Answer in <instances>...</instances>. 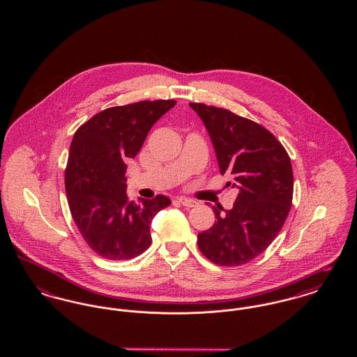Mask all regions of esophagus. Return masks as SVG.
Returning <instances> with one entry per match:
<instances>
[{"instance_id": "34e87169", "label": "esophagus", "mask_w": 357, "mask_h": 357, "mask_svg": "<svg viewBox=\"0 0 357 357\" xmlns=\"http://www.w3.org/2000/svg\"><path fill=\"white\" fill-rule=\"evenodd\" d=\"M178 202L181 204H183V206H186V207H195L198 202L197 201H194V199H191V198H187V197H179L178 198Z\"/></svg>"}]
</instances>
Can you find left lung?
I'll use <instances>...</instances> for the list:
<instances>
[{"instance_id":"obj_1","label":"left lung","mask_w":357,"mask_h":357,"mask_svg":"<svg viewBox=\"0 0 357 357\" xmlns=\"http://www.w3.org/2000/svg\"><path fill=\"white\" fill-rule=\"evenodd\" d=\"M190 107L204 121L220 172L229 174L239 191L233 208L214 207L217 221L198 234V248L220 266L248 264L265 252L287 221L293 198L290 158L258 123L201 102Z\"/></svg>"}]
</instances>
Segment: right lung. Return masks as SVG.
<instances>
[{"label":"right lung","instance_id":"add662e5","mask_svg":"<svg viewBox=\"0 0 357 357\" xmlns=\"http://www.w3.org/2000/svg\"><path fill=\"white\" fill-rule=\"evenodd\" d=\"M175 104L146 100L107 108L72 139L66 170L69 210L89 248L107 259L144 253L153 241V217L171 204L166 195L130 202L126 162L135 158L151 127Z\"/></svg>","mask_w":357,"mask_h":357}]
</instances>
